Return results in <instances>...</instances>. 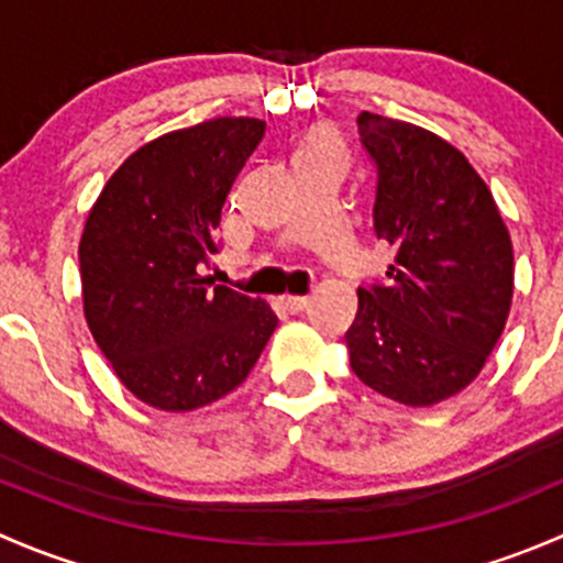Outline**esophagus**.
Returning a JSON list of instances; mask_svg holds the SVG:
<instances>
[{
    "instance_id": "esophagus-1",
    "label": "esophagus",
    "mask_w": 563,
    "mask_h": 563,
    "mask_svg": "<svg viewBox=\"0 0 563 563\" xmlns=\"http://www.w3.org/2000/svg\"><path fill=\"white\" fill-rule=\"evenodd\" d=\"M280 305L288 310V313H302L310 305L308 297H280Z\"/></svg>"
}]
</instances>
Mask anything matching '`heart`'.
Returning <instances> with one entry per match:
<instances>
[{
    "instance_id": "heart-1",
    "label": "heart",
    "mask_w": 563,
    "mask_h": 563,
    "mask_svg": "<svg viewBox=\"0 0 563 563\" xmlns=\"http://www.w3.org/2000/svg\"><path fill=\"white\" fill-rule=\"evenodd\" d=\"M308 150H334L332 135H327V133H316L313 139H310L308 144H305V150H302V152H308Z\"/></svg>"
}]
</instances>
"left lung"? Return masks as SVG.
Instances as JSON below:
<instances>
[{
	"instance_id": "1",
	"label": "left lung",
	"mask_w": 563,
	"mask_h": 563,
	"mask_svg": "<svg viewBox=\"0 0 563 563\" xmlns=\"http://www.w3.org/2000/svg\"><path fill=\"white\" fill-rule=\"evenodd\" d=\"M376 166L373 231L387 280L356 288L351 371L402 406H433L479 376L512 305V240L482 176L430 130L362 111Z\"/></svg>"
}]
</instances>
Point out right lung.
Masks as SVG:
<instances>
[{"label": "right lung", "instance_id": "add662e5", "mask_svg": "<svg viewBox=\"0 0 563 563\" xmlns=\"http://www.w3.org/2000/svg\"><path fill=\"white\" fill-rule=\"evenodd\" d=\"M264 122L220 117L141 146L84 225V316L146 406L192 411L240 387L277 327L264 299L203 277L231 185Z\"/></svg>", "mask_w": 563, "mask_h": 563}]
</instances>
